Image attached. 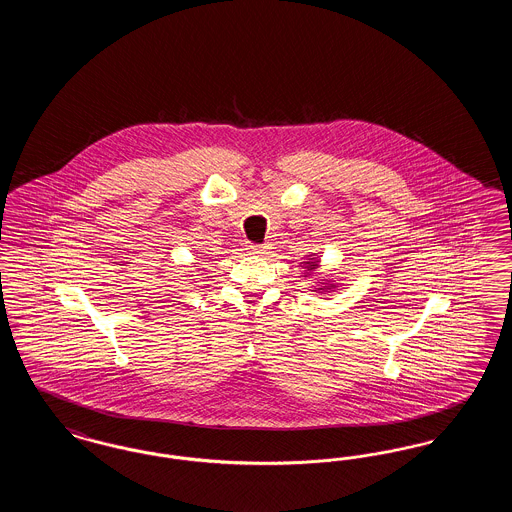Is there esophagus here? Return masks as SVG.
<instances>
[{
	"mask_svg": "<svg viewBox=\"0 0 512 512\" xmlns=\"http://www.w3.org/2000/svg\"><path fill=\"white\" fill-rule=\"evenodd\" d=\"M247 253H249V255H263V253H265V247H261V245L257 244H249L247 245Z\"/></svg>",
	"mask_w": 512,
	"mask_h": 512,
	"instance_id": "esophagus-1",
	"label": "esophagus"
}]
</instances>
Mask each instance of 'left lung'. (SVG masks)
<instances>
[{"instance_id": "8db88e82", "label": "left lung", "mask_w": 512, "mask_h": 512, "mask_svg": "<svg viewBox=\"0 0 512 512\" xmlns=\"http://www.w3.org/2000/svg\"><path fill=\"white\" fill-rule=\"evenodd\" d=\"M299 267L305 268V278L307 276H313V274H317L315 270L320 267V259H318L317 255H311L307 261H303ZM317 288H313V292L322 293V292H336V288H338V284H336V280H324V282H317Z\"/></svg>"}]
</instances>
